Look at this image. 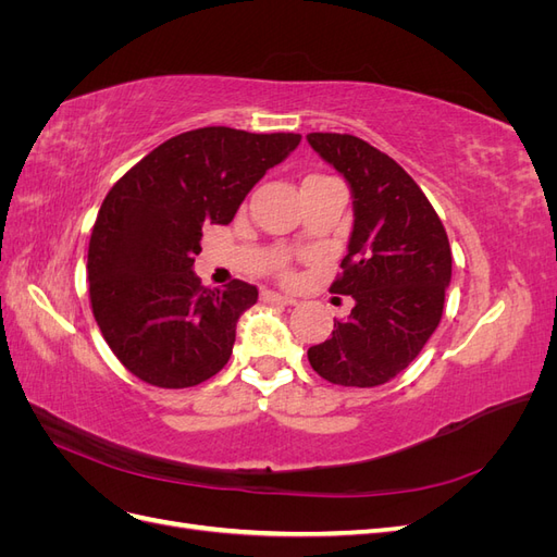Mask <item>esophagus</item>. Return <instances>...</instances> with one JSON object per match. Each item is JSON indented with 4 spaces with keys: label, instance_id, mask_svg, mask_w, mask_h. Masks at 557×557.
Listing matches in <instances>:
<instances>
[{
    "label": "esophagus",
    "instance_id": "obj_1",
    "mask_svg": "<svg viewBox=\"0 0 557 557\" xmlns=\"http://www.w3.org/2000/svg\"><path fill=\"white\" fill-rule=\"evenodd\" d=\"M262 299H264V301H272V305H283V307H295V305H297L295 297L281 295V293H274V290H264V293H262Z\"/></svg>",
    "mask_w": 557,
    "mask_h": 557
}]
</instances>
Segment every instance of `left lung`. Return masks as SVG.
I'll use <instances>...</instances> for the list:
<instances>
[{
  "label": "left lung",
  "instance_id": "obj_1",
  "mask_svg": "<svg viewBox=\"0 0 557 557\" xmlns=\"http://www.w3.org/2000/svg\"><path fill=\"white\" fill-rule=\"evenodd\" d=\"M307 141L350 188L344 274L330 290L356 301L330 339L309 348V362L336 385H383L440 325L453 264L446 230L418 183L379 148L332 132H311Z\"/></svg>",
  "mask_w": 557,
  "mask_h": 557
}]
</instances>
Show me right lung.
I'll use <instances>...</instances> for the list:
<instances>
[{
	"mask_svg": "<svg viewBox=\"0 0 557 557\" xmlns=\"http://www.w3.org/2000/svg\"><path fill=\"white\" fill-rule=\"evenodd\" d=\"M299 141L293 132H183L109 190L88 248L90 301L109 348L134 376L190 387L227 364L237 320L258 288L201 285L193 272L201 227L232 223L252 185Z\"/></svg>",
	"mask_w": 557,
	"mask_h": 557,
	"instance_id": "right-lung-1",
	"label": "right lung"
}]
</instances>
